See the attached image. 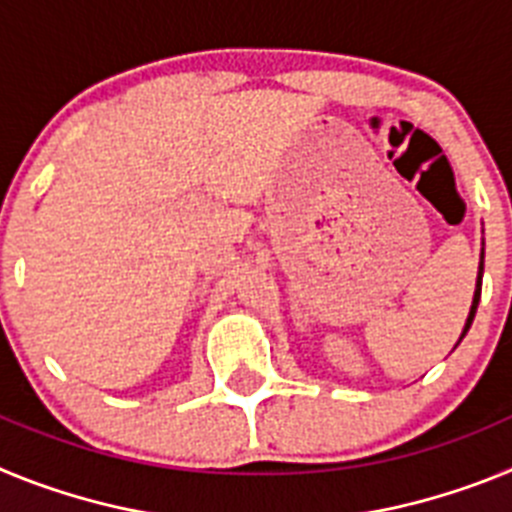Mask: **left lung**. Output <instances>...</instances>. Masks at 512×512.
I'll use <instances>...</instances> for the list:
<instances>
[{"label": "left lung", "mask_w": 512, "mask_h": 512, "mask_svg": "<svg viewBox=\"0 0 512 512\" xmlns=\"http://www.w3.org/2000/svg\"><path fill=\"white\" fill-rule=\"evenodd\" d=\"M482 271H485V253H482V261H479V274H477V289H474V302H472V310H469V318H467V325H464V333H461V338L467 336L469 325H472L474 320V312H477V305H479V295H482Z\"/></svg>", "instance_id": "left-lung-1"}]
</instances>
